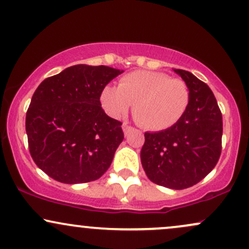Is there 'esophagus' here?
I'll return each mask as SVG.
<instances>
[{"label": "esophagus", "instance_id": "1", "mask_svg": "<svg viewBox=\"0 0 249 249\" xmlns=\"http://www.w3.org/2000/svg\"><path fill=\"white\" fill-rule=\"evenodd\" d=\"M122 128H123V131H124L125 136H126V134H127L128 132H130V131H132V130H133V127H132V126H130V125L126 124V123H124V124L122 125Z\"/></svg>", "mask_w": 249, "mask_h": 249}]
</instances>
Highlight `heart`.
<instances>
[{
	"label": "heart",
	"mask_w": 249,
	"mask_h": 249,
	"mask_svg": "<svg viewBox=\"0 0 249 249\" xmlns=\"http://www.w3.org/2000/svg\"><path fill=\"white\" fill-rule=\"evenodd\" d=\"M190 96V88L182 79L164 72L134 71L123 76L117 88L103 89L101 104L113 118L126 115L133 105V117L142 127L162 131L184 117Z\"/></svg>",
	"instance_id": "obj_1"
}]
</instances>
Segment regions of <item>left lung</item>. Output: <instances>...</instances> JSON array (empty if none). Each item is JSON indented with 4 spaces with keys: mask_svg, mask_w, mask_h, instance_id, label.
<instances>
[{
    "mask_svg": "<svg viewBox=\"0 0 249 249\" xmlns=\"http://www.w3.org/2000/svg\"><path fill=\"white\" fill-rule=\"evenodd\" d=\"M190 88V104L172 127L145 132L142 165L151 181L172 190L198 184L215 167L221 154L222 115L206 83L174 69Z\"/></svg>",
    "mask_w": 249,
    "mask_h": 249,
    "instance_id": "8db88e82",
    "label": "left lung"
}]
</instances>
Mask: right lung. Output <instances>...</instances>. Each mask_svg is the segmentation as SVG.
<instances>
[{
	"mask_svg": "<svg viewBox=\"0 0 249 249\" xmlns=\"http://www.w3.org/2000/svg\"><path fill=\"white\" fill-rule=\"evenodd\" d=\"M123 70L78 64L45 78L25 117L35 164L53 179L83 184L99 179L124 139L122 123L108 117L101 92Z\"/></svg>",
	"mask_w": 249,
	"mask_h": 249,
	"instance_id": "1",
	"label": "right lung"
}]
</instances>
